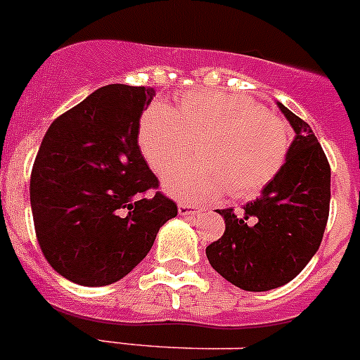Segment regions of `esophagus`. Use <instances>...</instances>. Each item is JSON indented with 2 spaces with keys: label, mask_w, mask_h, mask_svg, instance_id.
<instances>
[{
  "label": "esophagus",
  "mask_w": 360,
  "mask_h": 360,
  "mask_svg": "<svg viewBox=\"0 0 360 360\" xmlns=\"http://www.w3.org/2000/svg\"><path fill=\"white\" fill-rule=\"evenodd\" d=\"M200 212V209L196 205H191V203H178V214L186 216V218H193Z\"/></svg>",
  "instance_id": "1"
}]
</instances>
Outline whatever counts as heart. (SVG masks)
Returning a JSON list of instances; mask_svg holds the SVG:
<instances>
[{
	"instance_id": "heart-1",
	"label": "heart",
	"mask_w": 360,
	"mask_h": 360,
	"mask_svg": "<svg viewBox=\"0 0 360 360\" xmlns=\"http://www.w3.org/2000/svg\"><path fill=\"white\" fill-rule=\"evenodd\" d=\"M200 141V165L164 178L167 195L195 203L231 191L236 198L262 193L281 171L290 146L285 120L241 95L193 90L174 111L155 103L139 122V146L155 173L165 174Z\"/></svg>"
}]
</instances>
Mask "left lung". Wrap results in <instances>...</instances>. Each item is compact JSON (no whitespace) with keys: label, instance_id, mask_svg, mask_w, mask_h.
Wrapping results in <instances>:
<instances>
[{"label":"left lung","instance_id":"left-lung-1","mask_svg":"<svg viewBox=\"0 0 360 360\" xmlns=\"http://www.w3.org/2000/svg\"><path fill=\"white\" fill-rule=\"evenodd\" d=\"M294 141L278 176L243 212L218 209L225 232L205 249L212 269L247 292L283 287L319 249L330 211V164L311 128L278 103Z\"/></svg>","mask_w":360,"mask_h":360}]
</instances>
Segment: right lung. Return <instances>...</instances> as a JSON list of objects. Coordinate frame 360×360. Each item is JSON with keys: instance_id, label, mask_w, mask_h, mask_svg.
<instances>
[{"instance_id": "1", "label": "right lung", "mask_w": 360, "mask_h": 360, "mask_svg": "<svg viewBox=\"0 0 360 360\" xmlns=\"http://www.w3.org/2000/svg\"><path fill=\"white\" fill-rule=\"evenodd\" d=\"M155 90L108 84L50 124L30 176L43 256L84 287L128 276L178 212L139 146V122Z\"/></svg>"}]
</instances>
